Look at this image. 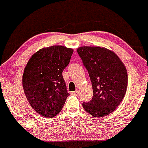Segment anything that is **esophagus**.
<instances>
[{"label":"esophagus","mask_w":148,"mask_h":148,"mask_svg":"<svg viewBox=\"0 0 148 148\" xmlns=\"http://www.w3.org/2000/svg\"><path fill=\"white\" fill-rule=\"evenodd\" d=\"M73 94L75 95H79V92H78V90H76L75 91V92H73Z\"/></svg>","instance_id":"obj_1"}]
</instances>
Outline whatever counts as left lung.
Returning <instances> with one entry per match:
<instances>
[{
    "label": "left lung",
    "instance_id": "obj_1",
    "mask_svg": "<svg viewBox=\"0 0 148 148\" xmlns=\"http://www.w3.org/2000/svg\"><path fill=\"white\" fill-rule=\"evenodd\" d=\"M89 73L93 89L90 101L82 103L85 111L96 117L109 114L124 97L128 74L124 64L113 51L101 47H80L77 50Z\"/></svg>",
    "mask_w": 148,
    "mask_h": 148
}]
</instances>
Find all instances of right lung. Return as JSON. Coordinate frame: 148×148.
<instances>
[{"mask_svg":"<svg viewBox=\"0 0 148 148\" xmlns=\"http://www.w3.org/2000/svg\"><path fill=\"white\" fill-rule=\"evenodd\" d=\"M73 50L54 45L40 49L27 63L23 86L32 108L45 117H53L62 111L68 97L62 72L69 64Z\"/></svg>","mask_w":148,"mask_h":148,"instance_id":"add662e5","label":"right lung"}]
</instances>
